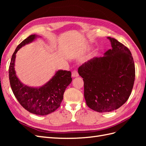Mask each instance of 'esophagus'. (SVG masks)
Listing matches in <instances>:
<instances>
[{"instance_id": "1", "label": "esophagus", "mask_w": 146, "mask_h": 146, "mask_svg": "<svg viewBox=\"0 0 146 146\" xmlns=\"http://www.w3.org/2000/svg\"><path fill=\"white\" fill-rule=\"evenodd\" d=\"M79 76V74L77 70H74V71L72 72V77H77Z\"/></svg>"}]
</instances>
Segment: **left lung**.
<instances>
[{"mask_svg":"<svg viewBox=\"0 0 146 146\" xmlns=\"http://www.w3.org/2000/svg\"><path fill=\"white\" fill-rule=\"evenodd\" d=\"M112 48L104 56L94 57L78 68L84 82L86 105L99 113L110 112L124 104L131 94L135 67L130 50L108 37Z\"/></svg>","mask_w":146,"mask_h":146,"instance_id":"1","label":"left lung"}]
</instances>
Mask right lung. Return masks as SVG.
Masks as SVG:
<instances>
[{
    "instance_id": "right-lung-1",
    "label": "right lung",
    "mask_w": 146,
    "mask_h": 146,
    "mask_svg": "<svg viewBox=\"0 0 146 146\" xmlns=\"http://www.w3.org/2000/svg\"><path fill=\"white\" fill-rule=\"evenodd\" d=\"M37 37L32 35L22 41L13 53L9 66L10 83L17 101L26 110L36 115L44 116L55 111L63 99L66 88L72 82L71 72L59 70L44 85L32 88L22 83L16 75L15 61L17 52Z\"/></svg>"
}]
</instances>
